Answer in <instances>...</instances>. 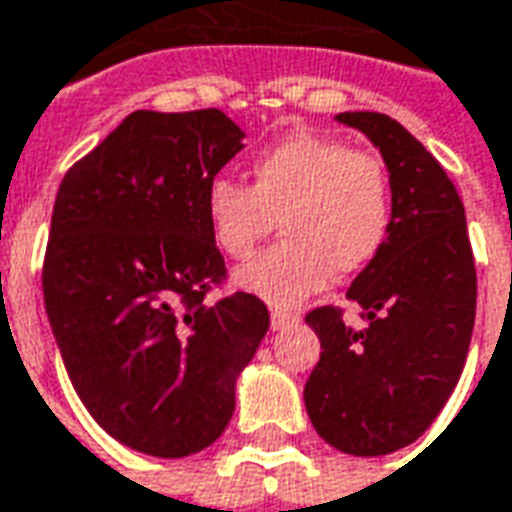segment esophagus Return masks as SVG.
<instances>
[{"label": "esophagus", "instance_id": "34e87169", "mask_svg": "<svg viewBox=\"0 0 512 512\" xmlns=\"http://www.w3.org/2000/svg\"><path fill=\"white\" fill-rule=\"evenodd\" d=\"M300 322L297 313H283V311H272V330H289L294 324Z\"/></svg>", "mask_w": 512, "mask_h": 512}]
</instances>
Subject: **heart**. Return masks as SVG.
Here are the masks:
<instances>
[{
    "mask_svg": "<svg viewBox=\"0 0 512 512\" xmlns=\"http://www.w3.org/2000/svg\"><path fill=\"white\" fill-rule=\"evenodd\" d=\"M204 218L215 248L237 261L278 220L281 242L240 267L234 283L275 308H294L330 272L354 275L376 259L393 220V188L379 158L297 130L253 158L251 188L212 179Z\"/></svg>",
    "mask_w": 512,
    "mask_h": 512,
    "instance_id": "obj_1",
    "label": "heart"
}]
</instances>
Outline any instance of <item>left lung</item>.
Instances as JSON below:
<instances>
[{
    "label": "left lung",
    "mask_w": 512,
    "mask_h": 512,
    "mask_svg": "<svg viewBox=\"0 0 512 512\" xmlns=\"http://www.w3.org/2000/svg\"><path fill=\"white\" fill-rule=\"evenodd\" d=\"M335 119L382 152L393 220L346 292L363 308V330L330 305L305 316L322 354L302 398L327 445L371 458L412 445L447 404L472 341L477 275L464 204L434 155L387 114Z\"/></svg>",
    "instance_id": "obj_1"
}]
</instances>
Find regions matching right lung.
Instances as JSON below:
<instances>
[{"mask_svg":"<svg viewBox=\"0 0 512 512\" xmlns=\"http://www.w3.org/2000/svg\"><path fill=\"white\" fill-rule=\"evenodd\" d=\"M218 108L133 111L59 185L43 264L46 313L81 404L117 442L155 458L210 447L270 327L226 275L204 193L245 144Z\"/></svg>","mask_w":512,"mask_h":512,"instance_id":"1","label":"right lung"}]
</instances>
